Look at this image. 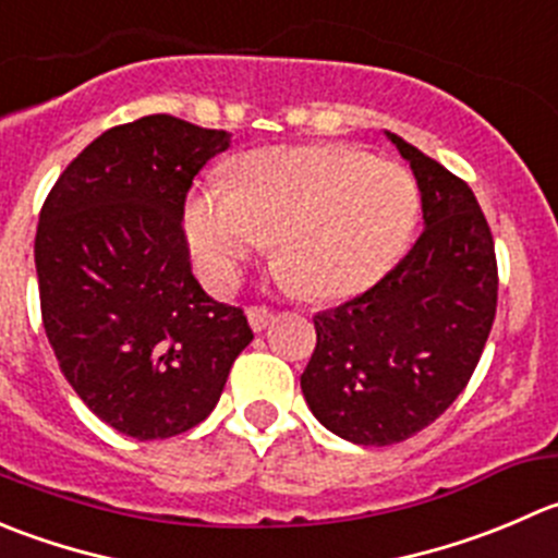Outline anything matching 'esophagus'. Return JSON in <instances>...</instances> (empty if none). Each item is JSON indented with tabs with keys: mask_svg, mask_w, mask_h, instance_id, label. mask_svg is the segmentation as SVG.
Segmentation results:
<instances>
[{
	"mask_svg": "<svg viewBox=\"0 0 558 558\" xmlns=\"http://www.w3.org/2000/svg\"><path fill=\"white\" fill-rule=\"evenodd\" d=\"M275 318V311L267 305H251L247 307V322H251V327L256 329V332H262V329H267V324Z\"/></svg>",
	"mask_w": 558,
	"mask_h": 558,
	"instance_id": "esophagus-1",
	"label": "esophagus"
}]
</instances>
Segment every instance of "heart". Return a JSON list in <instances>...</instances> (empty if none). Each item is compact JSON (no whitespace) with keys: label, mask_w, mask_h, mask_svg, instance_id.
Returning <instances> with one entry per match:
<instances>
[{"label":"heart","mask_w":558,"mask_h":558,"mask_svg":"<svg viewBox=\"0 0 558 558\" xmlns=\"http://www.w3.org/2000/svg\"><path fill=\"white\" fill-rule=\"evenodd\" d=\"M420 193L409 171L343 144L242 155L231 191L204 185L185 204V234L213 283L275 242V267L311 300L376 283L409 242Z\"/></svg>","instance_id":"1"}]
</instances>
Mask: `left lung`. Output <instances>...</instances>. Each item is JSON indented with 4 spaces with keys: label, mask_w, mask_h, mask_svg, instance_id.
Listing matches in <instances>:
<instances>
[{
    "label": "left lung",
    "mask_w": 558,
    "mask_h": 558,
    "mask_svg": "<svg viewBox=\"0 0 558 558\" xmlns=\"http://www.w3.org/2000/svg\"><path fill=\"white\" fill-rule=\"evenodd\" d=\"M423 193L425 231L376 286L313 316L300 376L324 428L387 447L436 423L466 389L496 318L499 267L472 187L389 133Z\"/></svg>",
    "instance_id": "obj_1"
}]
</instances>
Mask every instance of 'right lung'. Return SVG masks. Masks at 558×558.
<instances>
[{"label":"right lung","instance_id":"add662e5","mask_svg":"<svg viewBox=\"0 0 558 558\" xmlns=\"http://www.w3.org/2000/svg\"><path fill=\"white\" fill-rule=\"evenodd\" d=\"M231 142L169 113L117 124L59 174L35 236L48 343L78 398L138 441L196 428L253 340L196 280L185 198Z\"/></svg>","mask_w":558,"mask_h":558}]
</instances>
